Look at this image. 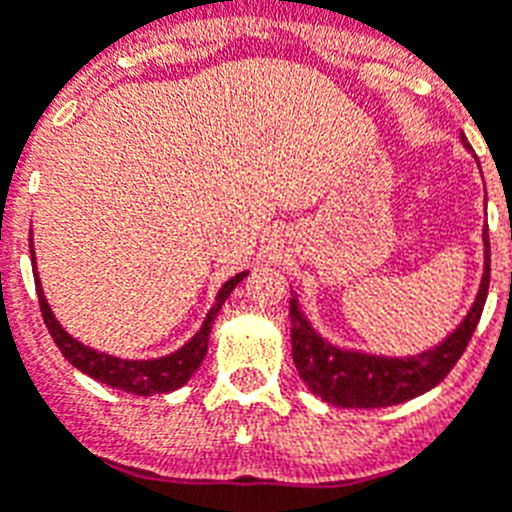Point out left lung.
Instances as JSON below:
<instances>
[{"label": "left lung", "instance_id": "1", "mask_svg": "<svg viewBox=\"0 0 512 512\" xmlns=\"http://www.w3.org/2000/svg\"><path fill=\"white\" fill-rule=\"evenodd\" d=\"M461 143L467 146L464 135H461ZM482 243H485V269H482V282H479L472 307L449 336L418 356H379L336 346L312 328L297 295H292L289 300L292 356L307 390L336 408L369 410L408 402L443 382V377L464 354L487 300V289H490V230L487 225L482 228Z\"/></svg>", "mask_w": 512, "mask_h": 512}]
</instances>
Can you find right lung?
Segmentation results:
<instances>
[{
  "instance_id": "add662e5",
  "label": "right lung",
  "mask_w": 512,
  "mask_h": 512,
  "mask_svg": "<svg viewBox=\"0 0 512 512\" xmlns=\"http://www.w3.org/2000/svg\"><path fill=\"white\" fill-rule=\"evenodd\" d=\"M30 259L35 261V251H33V235H30ZM35 274V289H38V302H40V312H43L45 328L53 336L56 346L61 348V354L69 359V364H74L79 372L89 374L92 379L102 384H110L115 390L130 392V395H166V392L179 390L182 384L189 382L200 364L205 361L207 356V341H210V330L212 323H215L217 312L220 307L225 305V300L230 297L238 282H243L248 271H241V274H235L230 277L228 282L220 287L215 297V305L210 307L207 312V318L202 320V328L184 343L179 351L169 356H161V359H120V356H110L104 354V351H97L92 346H84L81 341H76L74 336H69L66 330L61 328V323L53 315L51 305L45 300L43 295V284H40L38 269L33 271Z\"/></svg>"
}]
</instances>
